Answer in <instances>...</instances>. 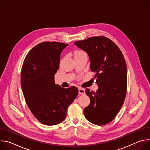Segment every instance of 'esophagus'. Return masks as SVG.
<instances>
[{"mask_svg": "<svg viewBox=\"0 0 150 150\" xmlns=\"http://www.w3.org/2000/svg\"><path fill=\"white\" fill-rule=\"evenodd\" d=\"M78 93L79 94H85V91L84 89L82 88H78Z\"/></svg>", "mask_w": 150, "mask_h": 150, "instance_id": "obj_1", "label": "esophagus"}]
</instances>
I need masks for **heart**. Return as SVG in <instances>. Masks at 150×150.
Segmentation results:
<instances>
[{
    "label": "heart",
    "instance_id": "heart-1",
    "mask_svg": "<svg viewBox=\"0 0 150 150\" xmlns=\"http://www.w3.org/2000/svg\"><path fill=\"white\" fill-rule=\"evenodd\" d=\"M84 53V52L82 50H78V51H76L75 52V55H76V54H80V53Z\"/></svg>",
    "mask_w": 150,
    "mask_h": 150
}]
</instances>
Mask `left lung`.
Instances as JSON below:
<instances>
[{
    "instance_id": "obj_1",
    "label": "left lung",
    "mask_w": 150,
    "mask_h": 150,
    "mask_svg": "<svg viewBox=\"0 0 150 150\" xmlns=\"http://www.w3.org/2000/svg\"><path fill=\"white\" fill-rule=\"evenodd\" d=\"M74 44L86 52L90 60V70L96 73V92L87 88L90 104L83 110L89 122L104 125L112 122L124 103L127 89V67L118 46L103 36L92 37Z\"/></svg>"
}]
</instances>
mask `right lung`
<instances>
[{
	"mask_svg": "<svg viewBox=\"0 0 150 150\" xmlns=\"http://www.w3.org/2000/svg\"><path fill=\"white\" fill-rule=\"evenodd\" d=\"M68 46L55 41L42 42L28 52L23 64L21 82L25 101L35 117L46 125L63 121L68 106L78 94L76 87L63 88L54 83L60 54Z\"/></svg>",
	"mask_w": 150,
	"mask_h": 150,
	"instance_id": "1",
	"label": "right lung"
}]
</instances>
